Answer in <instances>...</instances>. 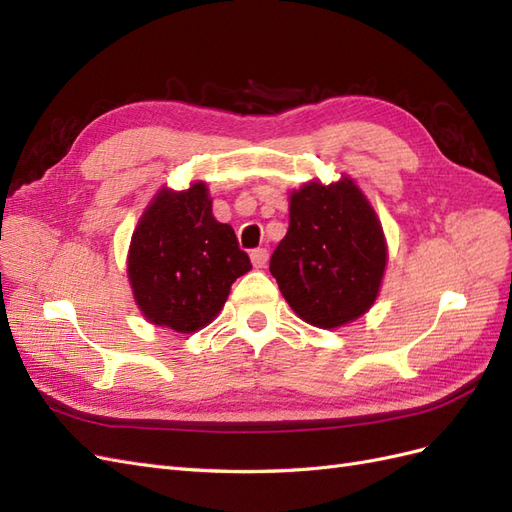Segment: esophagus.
Here are the masks:
<instances>
[{
    "label": "esophagus",
    "mask_w": 512,
    "mask_h": 512,
    "mask_svg": "<svg viewBox=\"0 0 512 512\" xmlns=\"http://www.w3.org/2000/svg\"><path fill=\"white\" fill-rule=\"evenodd\" d=\"M251 261L255 268H264L268 264V251L266 248H255V251H251Z\"/></svg>",
    "instance_id": "esophagus-1"
}]
</instances>
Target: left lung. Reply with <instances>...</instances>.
Masks as SVG:
<instances>
[{
  "instance_id": "8db88e82",
  "label": "left lung",
  "mask_w": 512,
  "mask_h": 512,
  "mask_svg": "<svg viewBox=\"0 0 512 512\" xmlns=\"http://www.w3.org/2000/svg\"><path fill=\"white\" fill-rule=\"evenodd\" d=\"M386 257L382 225L354 180L309 182L289 197V229L270 272L298 317L330 330L371 309Z\"/></svg>"
}]
</instances>
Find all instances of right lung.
I'll return each instance as SVG.
<instances>
[{"instance_id": "add662e5", "label": "right lung", "mask_w": 512, "mask_h": 512, "mask_svg": "<svg viewBox=\"0 0 512 512\" xmlns=\"http://www.w3.org/2000/svg\"><path fill=\"white\" fill-rule=\"evenodd\" d=\"M251 270L238 238L212 214L203 182L188 191L163 188L130 240L128 281L145 319L195 332L221 313L231 283Z\"/></svg>"}]
</instances>
